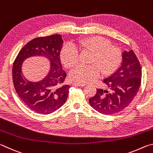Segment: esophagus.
<instances>
[{"instance_id":"esophagus-1","label":"esophagus","mask_w":153,"mask_h":153,"mask_svg":"<svg viewBox=\"0 0 153 153\" xmlns=\"http://www.w3.org/2000/svg\"><path fill=\"white\" fill-rule=\"evenodd\" d=\"M74 86H80V87H84L86 86V84H79V83H74L73 84Z\"/></svg>"}]
</instances>
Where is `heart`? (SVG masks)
<instances>
[{
	"label": "heart",
	"mask_w": 153,
	"mask_h": 153,
	"mask_svg": "<svg viewBox=\"0 0 153 153\" xmlns=\"http://www.w3.org/2000/svg\"><path fill=\"white\" fill-rule=\"evenodd\" d=\"M77 45L83 51L92 53L90 65H79L70 74L72 81L86 84L94 81L100 73L107 76L117 70L121 61L120 49L111 46V43L102 37L94 36L77 41ZM61 59L67 68H73L79 62V52L71 43L65 45L61 52Z\"/></svg>",
	"instance_id": "heart-1"
}]
</instances>
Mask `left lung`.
Returning a JSON list of instances; mask_svg holds the SVG:
<instances>
[{"label": "left lung", "instance_id": "obj_1", "mask_svg": "<svg viewBox=\"0 0 153 153\" xmlns=\"http://www.w3.org/2000/svg\"><path fill=\"white\" fill-rule=\"evenodd\" d=\"M140 64L132 50L122 53L120 68L103 82L109 88L97 89V93L89 99L91 107L104 115H113L123 111L132 101L141 84Z\"/></svg>", "mask_w": 153, "mask_h": 153}]
</instances>
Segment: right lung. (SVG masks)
Here are the masks:
<instances>
[{"mask_svg":"<svg viewBox=\"0 0 153 153\" xmlns=\"http://www.w3.org/2000/svg\"><path fill=\"white\" fill-rule=\"evenodd\" d=\"M63 44L59 34L34 38L21 49L14 61L12 75L15 91L25 105L35 113L48 115L55 112L68 97L70 86L63 83L67 74L62 69L60 59ZM33 56H45L51 64L48 76L37 82L25 79L21 71L25 59Z\"/></svg>","mask_w":153,"mask_h":153,"instance_id":"right-lung-1","label":"right lung"}]
</instances>
